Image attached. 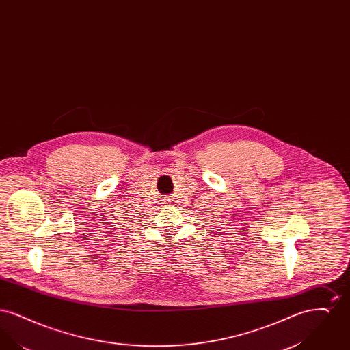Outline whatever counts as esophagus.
Wrapping results in <instances>:
<instances>
[{"mask_svg": "<svg viewBox=\"0 0 350 350\" xmlns=\"http://www.w3.org/2000/svg\"><path fill=\"white\" fill-rule=\"evenodd\" d=\"M169 202H170V198H167V200H165V203H169Z\"/></svg>", "mask_w": 350, "mask_h": 350, "instance_id": "1", "label": "esophagus"}]
</instances>
